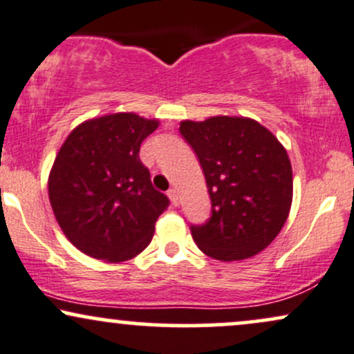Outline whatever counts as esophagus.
<instances>
[{"label": "esophagus", "mask_w": 354, "mask_h": 354, "mask_svg": "<svg viewBox=\"0 0 354 354\" xmlns=\"http://www.w3.org/2000/svg\"><path fill=\"white\" fill-rule=\"evenodd\" d=\"M168 196H169V200H171V203L174 206H178L180 205V196H178V191L174 189V188H171L168 191Z\"/></svg>", "instance_id": "1"}]
</instances>
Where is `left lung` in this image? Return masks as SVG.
<instances>
[{
  "label": "left lung",
  "mask_w": 354,
  "mask_h": 354,
  "mask_svg": "<svg viewBox=\"0 0 354 354\" xmlns=\"http://www.w3.org/2000/svg\"><path fill=\"white\" fill-rule=\"evenodd\" d=\"M206 178L211 218L191 226L194 243L219 261H239L278 236L293 201L286 149L251 118L211 116L180 123Z\"/></svg>",
  "instance_id": "left-lung-1"
}]
</instances>
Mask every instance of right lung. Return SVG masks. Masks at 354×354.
I'll list each match as a JSON object with an SVG mask.
<instances>
[{"mask_svg": "<svg viewBox=\"0 0 354 354\" xmlns=\"http://www.w3.org/2000/svg\"><path fill=\"white\" fill-rule=\"evenodd\" d=\"M160 126L136 113L86 120L64 140L48 178L53 213L81 253L106 263L135 258L169 206L154 189L140 146Z\"/></svg>", "mask_w": 354, "mask_h": 354, "instance_id": "1", "label": "right lung"}]
</instances>
